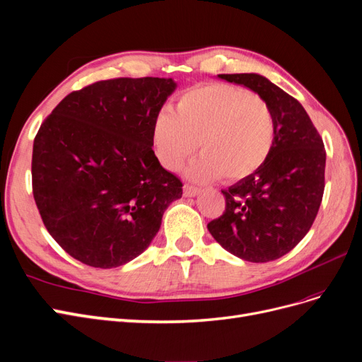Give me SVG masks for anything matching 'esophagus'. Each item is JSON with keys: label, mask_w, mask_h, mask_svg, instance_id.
<instances>
[{"label": "esophagus", "mask_w": 362, "mask_h": 362, "mask_svg": "<svg viewBox=\"0 0 362 362\" xmlns=\"http://www.w3.org/2000/svg\"><path fill=\"white\" fill-rule=\"evenodd\" d=\"M199 192H202V189L199 188H195V186H191V185H185L183 186V195L185 197H197L199 195Z\"/></svg>", "instance_id": "1"}]
</instances>
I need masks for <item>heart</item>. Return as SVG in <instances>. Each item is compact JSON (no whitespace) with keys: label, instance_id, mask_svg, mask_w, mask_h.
<instances>
[{"label":"heart","instance_id":"obj_1","mask_svg":"<svg viewBox=\"0 0 362 362\" xmlns=\"http://www.w3.org/2000/svg\"><path fill=\"white\" fill-rule=\"evenodd\" d=\"M276 139L272 107L262 97L225 83L197 86L182 93L176 113L160 110L152 124V146L167 170H186L195 182L243 180L270 156Z\"/></svg>","mask_w":362,"mask_h":362}]
</instances>
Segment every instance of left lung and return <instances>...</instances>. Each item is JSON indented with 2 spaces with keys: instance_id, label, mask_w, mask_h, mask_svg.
<instances>
[{
  "instance_id": "8db88e82",
  "label": "left lung",
  "mask_w": 362,
  "mask_h": 362,
  "mask_svg": "<svg viewBox=\"0 0 362 362\" xmlns=\"http://www.w3.org/2000/svg\"><path fill=\"white\" fill-rule=\"evenodd\" d=\"M218 77L243 85L269 103L276 139L258 171L222 191L225 211L207 228L240 259L274 261L301 242L317 215L325 188L324 141L304 107L267 77L257 73Z\"/></svg>"
}]
</instances>
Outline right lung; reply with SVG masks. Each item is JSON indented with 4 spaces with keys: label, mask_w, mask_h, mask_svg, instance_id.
Instances as JSON below:
<instances>
[{
    "label": "right lung",
    "mask_w": 362,
    "mask_h": 362,
    "mask_svg": "<svg viewBox=\"0 0 362 362\" xmlns=\"http://www.w3.org/2000/svg\"><path fill=\"white\" fill-rule=\"evenodd\" d=\"M173 78L101 80L66 95L40 127L33 194L49 234L69 255L115 269L152 243L182 182L152 151V124Z\"/></svg>",
    "instance_id": "right-lung-1"
}]
</instances>
